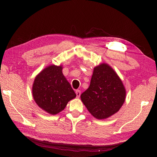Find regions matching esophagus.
Instances as JSON below:
<instances>
[{
	"instance_id": "esophagus-1",
	"label": "esophagus",
	"mask_w": 157,
	"mask_h": 157,
	"mask_svg": "<svg viewBox=\"0 0 157 157\" xmlns=\"http://www.w3.org/2000/svg\"><path fill=\"white\" fill-rule=\"evenodd\" d=\"M75 94H76L77 97L79 98V96H80V95H81V91H79V90H76V91H75Z\"/></svg>"
}]
</instances>
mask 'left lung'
<instances>
[{"label": "left lung", "instance_id": "1", "mask_svg": "<svg viewBox=\"0 0 157 157\" xmlns=\"http://www.w3.org/2000/svg\"><path fill=\"white\" fill-rule=\"evenodd\" d=\"M80 97L91 115L102 120L118 112L125 100L126 91L113 69L102 63L94 68L90 86Z\"/></svg>", "mask_w": 157, "mask_h": 157}]
</instances>
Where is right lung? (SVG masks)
Listing matches in <instances>:
<instances>
[{"label": "right lung", "mask_w": 157, "mask_h": 157, "mask_svg": "<svg viewBox=\"0 0 157 157\" xmlns=\"http://www.w3.org/2000/svg\"><path fill=\"white\" fill-rule=\"evenodd\" d=\"M62 66L50 65L34 79L33 95L35 102L44 111L55 115L64 109L75 93L62 73Z\"/></svg>", "instance_id": "add662e5"}]
</instances>
